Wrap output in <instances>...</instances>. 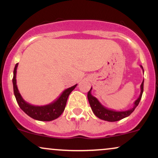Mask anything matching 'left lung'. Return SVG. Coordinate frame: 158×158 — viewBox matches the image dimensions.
<instances>
[{"instance_id":"left-lung-1","label":"left lung","mask_w":158,"mask_h":158,"mask_svg":"<svg viewBox=\"0 0 158 158\" xmlns=\"http://www.w3.org/2000/svg\"><path fill=\"white\" fill-rule=\"evenodd\" d=\"M140 67L143 70V67L141 65ZM143 82H144V79H143L142 84L140 85V94H139L137 100H135V102H134L133 107L130 109L127 110H122V111H117V110L109 109V108H107L105 106H103L97 98L94 97L91 94V88L88 93V99L94 114L97 116L98 118L105 121H108V122H115V121L120 120V119L125 118V117H128L137 108L139 101H140L143 92Z\"/></svg>"}]
</instances>
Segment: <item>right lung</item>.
<instances>
[{
    "label": "right lung",
    "instance_id": "1",
    "mask_svg": "<svg viewBox=\"0 0 158 158\" xmlns=\"http://www.w3.org/2000/svg\"><path fill=\"white\" fill-rule=\"evenodd\" d=\"M18 65H19V63L15 64V68H14L12 84H13L14 94H15L16 101L21 109L25 114L36 120L52 121L53 119H57L64 111L69 95L77 87V84L64 90L59 96V97H58L55 101L50 104L42 106H33V105L27 102L23 99L21 94L19 93V89H18L17 85H16V73H17Z\"/></svg>",
    "mask_w": 158,
    "mask_h": 158
}]
</instances>
